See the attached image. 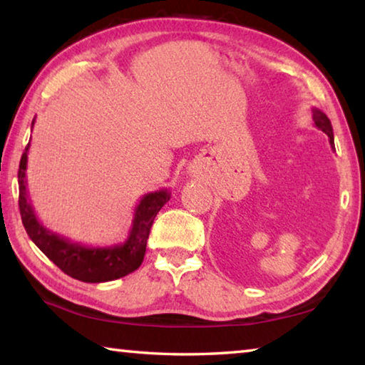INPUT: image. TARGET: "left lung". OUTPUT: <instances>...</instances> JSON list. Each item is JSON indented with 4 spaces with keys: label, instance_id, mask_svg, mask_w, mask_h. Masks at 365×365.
<instances>
[{
    "label": "left lung",
    "instance_id": "left-lung-1",
    "mask_svg": "<svg viewBox=\"0 0 365 365\" xmlns=\"http://www.w3.org/2000/svg\"><path fill=\"white\" fill-rule=\"evenodd\" d=\"M312 120H314V125H316L319 130H322L324 133H327V137H329V141H330L331 150H335V140H333V128H331V123H330L329 117H327L320 109L314 108L312 109Z\"/></svg>",
    "mask_w": 365,
    "mask_h": 365
}]
</instances>
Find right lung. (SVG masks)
Wrapping results in <instances>:
<instances>
[{"label":"right lung","mask_w":365,"mask_h":365,"mask_svg":"<svg viewBox=\"0 0 365 365\" xmlns=\"http://www.w3.org/2000/svg\"><path fill=\"white\" fill-rule=\"evenodd\" d=\"M35 119L32 120L34 128ZM30 141L19 164V209L22 224L30 240L38 246L49 261L72 279L86 283H101L122 279L143 262L146 242L150 237L153 220L165 202L170 200L168 188L151 191L140 197L133 212L132 227L125 242L113 246H86L54 233L41 224L32 207L27 190V160Z\"/></svg>","instance_id":"1"}]
</instances>
